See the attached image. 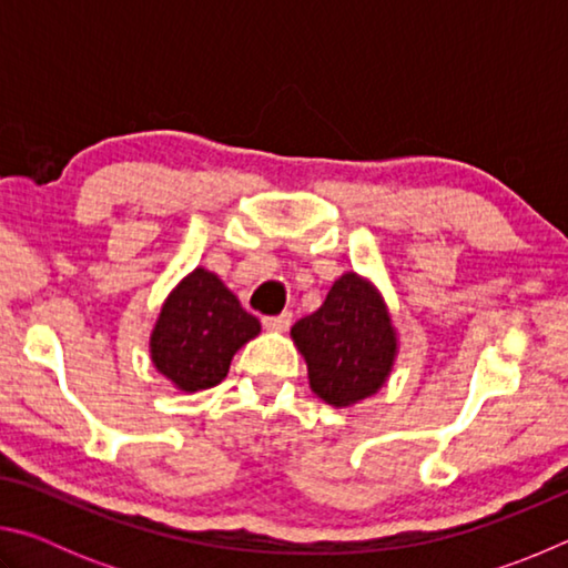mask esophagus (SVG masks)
Masks as SVG:
<instances>
[{
  "instance_id": "obj_1",
  "label": "esophagus",
  "mask_w": 568,
  "mask_h": 568,
  "mask_svg": "<svg viewBox=\"0 0 568 568\" xmlns=\"http://www.w3.org/2000/svg\"><path fill=\"white\" fill-rule=\"evenodd\" d=\"M291 321H293L291 313H281V315H271V318H263V325L271 333H285L291 328Z\"/></svg>"
}]
</instances>
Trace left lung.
I'll return each instance as SVG.
<instances>
[{
	"instance_id": "1",
	"label": "left lung",
	"mask_w": 568,
	"mask_h": 568,
	"mask_svg": "<svg viewBox=\"0 0 568 568\" xmlns=\"http://www.w3.org/2000/svg\"><path fill=\"white\" fill-rule=\"evenodd\" d=\"M307 381L328 406L348 408L378 393L398 355L396 328L376 285L345 273L318 311L293 325Z\"/></svg>"
}]
</instances>
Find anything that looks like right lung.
Wrapping results in <instances>:
<instances>
[{
	"label": "right lung",
	"mask_w": 568,
	"mask_h": 568,
	"mask_svg": "<svg viewBox=\"0 0 568 568\" xmlns=\"http://www.w3.org/2000/svg\"><path fill=\"white\" fill-rule=\"evenodd\" d=\"M257 333L261 321L225 283L195 267L162 303L150 335V358L178 390H205L227 376L233 355Z\"/></svg>",
	"instance_id": "add662e5"
}]
</instances>
